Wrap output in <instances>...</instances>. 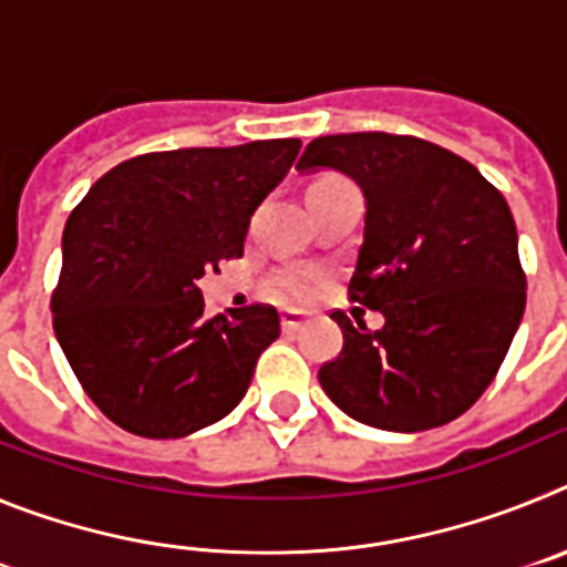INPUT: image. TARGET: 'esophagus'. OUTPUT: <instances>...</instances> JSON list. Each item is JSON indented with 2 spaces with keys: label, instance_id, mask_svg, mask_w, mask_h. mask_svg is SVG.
Instances as JSON below:
<instances>
[{
  "label": "esophagus",
  "instance_id": "esophagus-1",
  "mask_svg": "<svg viewBox=\"0 0 567 567\" xmlns=\"http://www.w3.org/2000/svg\"><path fill=\"white\" fill-rule=\"evenodd\" d=\"M303 323H307V315L298 312V309H284L280 312V327H284V332H298Z\"/></svg>",
  "mask_w": 567,
  "mask_h": 567
}]
</instances>
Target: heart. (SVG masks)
<instances>
[{
    "instance_id": "heart-1",
    "label": "heart",
    "mask_w": 567,
    "mask_h": 567,
    "mask_svg": "<svg viewBox=\"0 0 567 567\" xmlns=\"http://www.w3.org/2000/svg\"><path fill=\"white\" fill-rule=\"evenodd\" d=\"M338 178L340 175H320V178H315L309 187L332 184V182H338ZM275 289H278L280 298H287V300H309L315 292H318V275L309 272V269H292V272L278 275V280H275Z\"/></svg>"
}]
</instances>
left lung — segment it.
<instances>
[{
    "instance_id": "obj_1",
    "label": "left lung",
    "mask_w": 567,
    "mask_h": 567,
    "mask_svg": "<svg viewBox=\"0 0 567 567\" xmlns=\"http://www.w3.org/2000/svg\"><path fill=\"white\" fill-rule=\"evenodd\" d=\"M338 169L365 195L349 298L383 315L369 332L334 312L343 349L323 392L385 432L452 423L497 374L525 312L517 227L474 164L414 135L343 133L307 144L298 169Z\"/></svg>"
}]
</instances>
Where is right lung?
<instances>
[{
    "label": "right lung",
    "mask_w": 567,
    "mask_h": 567,
    "mask_svg": "<svg viewBox=\"0 0 567 567\" xmlns=\"http://www.w3.org/2000/svg\"><path fill=\"white\" fill-rule=\"evenodd\" d=\"M298 138L135 155L102 175L62 235L53 332L104 417L138 437H187L247 394L280 334L267 303L204 315L198 278L244 255L249 218Z\"/></svg>",
    "instance_id": "right-lung-1"
}]
</instances>
